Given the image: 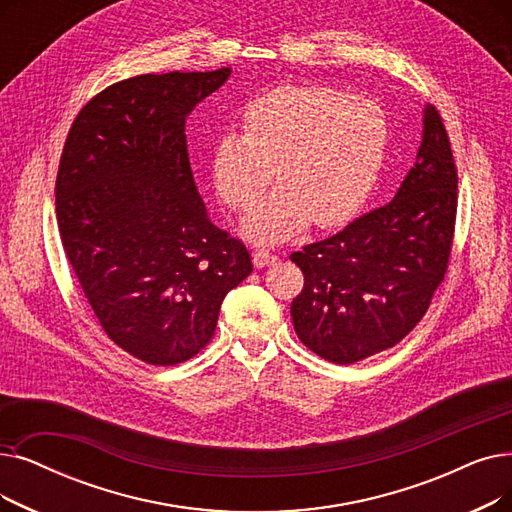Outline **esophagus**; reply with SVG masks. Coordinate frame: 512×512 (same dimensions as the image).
<instances>
[{"label": "esophagus", "instance_id": "obj_1", "mask_svg": "<svg viewBox=\"0 0 512 512\" xmlns=\"http://www.w3.org/2000/svg\"><path fill=\"white\" fill-rule=\"evenodd\" d=\"M276 259H278L276 255H272L270 251H265V249H259V251L253 253V265H255V268H268V265H272Z\"/></svg>", "mask_w": 512, "mask_h": 512}]
</instances>
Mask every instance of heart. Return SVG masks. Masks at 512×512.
Masks as SVG:
<instances>
[{
    "instance_id": "b5f03b06",
    "label": "heart",
    "mask_w": 512,
    "mask_h": 512,
    "mask_svg": "<svg viewBox=\"0 0 512 512\" xmlns=\"http://www.w3.org/2000/svg\"><path fill=\"white\" fill-rule=\"evenodd\" d=\"M389 121L364 98L326 85H282L253 100L244 133L226 131L213 146V184L234 211L251 209L270 186L280 184L242 221L253 242H284L311 219L337 226L372 194L385 165Z\"/></svg>"
}]
</instances>
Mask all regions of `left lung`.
Listing matches in <instances>:
<instances>
[{"instance_id": "8db88e82", "label": "left lung", "mask_w": 512, "mask_h": 512, "mask_svg": "<svg viewBox=\"0 0 512 512\" xmlns=\"http://www.w3.org/2000/svg\"><path fill=\"white\" fill-rule=\"evenodd\" d=\"M456 190L446 127L427 104L416 163L393 201L291 255L305 280L291 305L305 347L328 362L353 364L408 335L448 268Z\"/></svg>"}]
</instances>
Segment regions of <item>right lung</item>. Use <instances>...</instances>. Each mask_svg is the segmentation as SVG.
I'll list each match as a JSON object with an SVG mask.
<instances>
[{"mask_svg":"<svg viewBox=\"0 0 512 512\" xmlns=\"http://www.w3.org/2000/svg\"><path fill=\"white\" fill-rule=\"evenodd\" d=\"M230 73L110 85L81 108L60 157L64 253L108 339L152 366L201 351L221 301L253 272L247 247L211 224L186 142L188 115Z\"/></svg>","mask_w":512,"mask_h":512,"instance_id":"obj_1","label":"right lung"}]
</instances>
